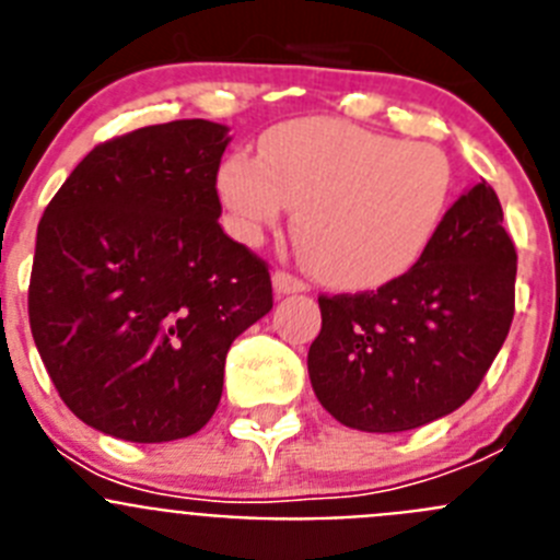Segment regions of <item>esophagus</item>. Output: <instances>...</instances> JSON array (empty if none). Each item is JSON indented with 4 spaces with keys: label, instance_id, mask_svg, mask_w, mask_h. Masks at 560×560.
I'll use <instances>...</instances> for the list:
<instances>
[{
    "label": "esophagus",
    "instance_id": "obj_1",
    "mask_svg": "<svg viewBox=\"0 0 560 560\" xmlns=\"http://www.w3.org/2000/svg\"><path fill=\"white\" fill-rule=\"evenodd\" d=\"M271 283H275L277 294H296V291L308 289V283H305V280H300V277H294L291 271H285V269H277L275 275H271Z\"/></svg>",
    "mask_w": 560,
    "mask_h": 560
}]
</instances>
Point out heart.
<instances>
[{
	"mask_svg": "<svg viewBox=\"0 0 560 560\" xmlns=\"http://www.w3.org/2000/svg\"><path fill=\"white\" fill-rule=\"evenodd\" d=\"M448 156L339 120H296L232 153L219 176L230 226L260 244L296 207V235L323 283L381 289L407 275L438 235L452 199Z\"/></svg>",
	"mask_w": 560,
	"mask_h": 560,
	"instance_id": "heart-1",
	"label": "heart"
}]
</instances>
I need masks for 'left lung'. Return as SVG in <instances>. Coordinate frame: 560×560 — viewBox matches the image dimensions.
<instances>
[{"label": "left lung", "instance_id": "1", "mask_svg": "<svg viewBox=\"0 0 560 560\" xmlns=\"http://www.w3.org/2000/svg\"><path fill=\"white\" fill-rule=\"evenodd\" d=\"M316 398L361 432H407L477 393L516 311V246L488 182L446 210L418 264L378 291L319 294Z\"/></svg>", "mask_w": 560, "mask_h": 560}]
</instances>
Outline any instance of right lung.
<instances>
[{"mask_svg": "<svg viewBox=\"0 0 560 560\" xmlns=\"http://www.w3.org/2000/svg\"><path fill=\"white\" fill-rule=\"evenodd\" d=\"M226 131L173 120L101 142L38 221L30 330L63 404L97 432H199L226 350L275 305L266 260L219 224Z\"/></svg>", "mask_w": 560, "mask_h": 560, "instance_id": "add662e5", "label": "right lung"}]
</instances>
